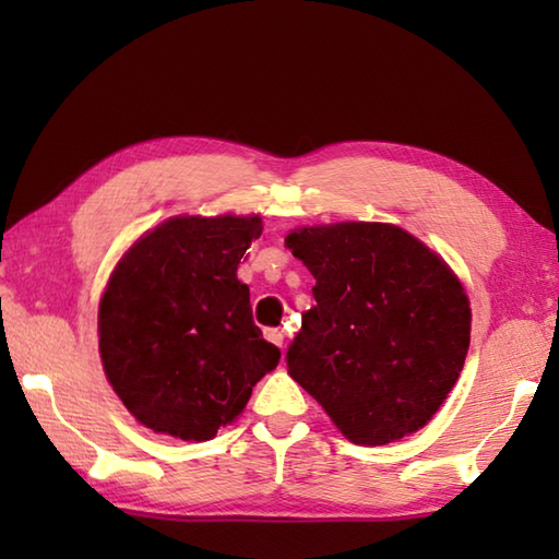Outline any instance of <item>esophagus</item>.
Masks as SVG:
<instances>
[{
	"label": "esophagus",
	"mask_w": 559,
	"mask_h": 559,
	"mask_svg": "<svg viewBox=\"0 0 559 559\" xmlns=\"http://www.w3.org/2000/svg\"><path fill=\"white\" fill-rule=\"evenodd\" d=\"M264 336H266V341L273 343V346L283 348V341H286V331H283V329H266Z\"/></svg>",
	"instance_id": "34e87169"
}]
</instances>
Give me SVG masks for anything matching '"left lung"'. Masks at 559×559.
Segmentation results:
<instances>
[{"instance_id":"obj_1","label":"left lung","mask_w":559,"mask_h":559,"mask_svg":"<svg viewBox=\"0 0 559 559\" xmlns=\"http://www.w3.org/2000/svg\"><path fill=\"white\" fill-rule=\"evenodd\" d=\"M312 271L317 305L288 372L355 444L420 430L466 360L471 307L449 266L386 223H336L286 237Z\"/></svg>"}]
</instances>
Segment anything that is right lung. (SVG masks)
<instances>
[{
    "label": "right lung",
    "mask_w": 559,
    "mask_h": 559,
    "mask_svg": "<svg viewBox=\"0 0 559 559\" xmlns=\"http://www.w3.org/2000/svg\"><path fill=\"white\" fill-rule=\"evenodd\" d=\"M259 216L170 218L122 257L98 310L115 394L153 432L216 437L281 360L252 319L240 259Z\"/></svg>",
    "instance_id": "obj_1"
}]
</instances>
